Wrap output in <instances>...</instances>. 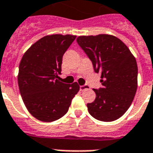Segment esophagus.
Returning a JSON list of instances; mask_svg holds the SVG:
<instances>
[{
    "label": "esophagus",
    "mask_w": 153,
    "mask_h": 153,
    "mask_svg": "<svg viewBox=\"0 0 153 153\" xmlns=\"http://www.w3.org/2000/svg\"><path fill=\"white\" fill-rule=\"evenodd\" d=\"M89 85H84L80 86V90H81V91H84L85 89H89Z\"/></svg>",
    "instance_id": "1"
}]
</instances>
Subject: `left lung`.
Returning a JSON list of instances; mask_svg holds the SVG:
<instances>
[{"instance_id": "8db88e82", "label": "left lung", "mask_w": 153, "mask_h": 153, "mask_svg": "<svg viewBox=\"0 0 153 153\" xmlns=\"http://www.w3.org/2000/svg\"><path fill=\"white\" fill-rule=\"evenodd\" d=\"M76 42L101 74L102 87L94 89L96 98L87 104L94 119L103 122L119 119L131 105L137 89L138 68L129 48L110 34L79 36Z\"/></svg>"}]
</instances>
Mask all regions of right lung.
<instances>
[{
	"label": "right lung",
	"mask_w": 153,
	"mask_h": 153,
	"mask_svg": "<svg viewBox=\"0 0 153 153\" xmlns=\"http://www.w3.org/2000/svg\"><path fill=\"white\" fill-rule=\"evenodd\" d=\"M76 35L44 36L26 51L19 64L18 81L21 96L35 119L53 122L67 113L80 89L76 82L59 80L63 56Z\"/></svg>",
	"instance_id": "right-lung-1"
}]
</instances>
